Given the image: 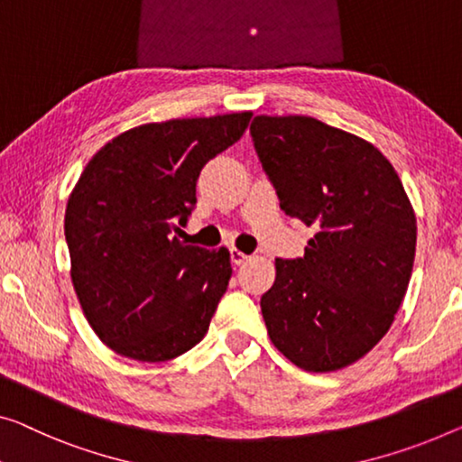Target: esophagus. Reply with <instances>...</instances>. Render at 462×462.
I'll return each mask as SVG.
<instances>
[{
    "mask_svg": "<svg viewBox=\"0 0 462 462\" xmlns=\"http://www.w3.org/2000/svg\"><path fill=\"white\" fill-rule=\"evenodd\" d=\"M230 259H232L234 265H240V263H245L246 259H249V254H245L243 251H238V249H230Z\"/></svg>",
    "mask_w": 462,
    "mask_h": 462,
    "instance_id": "esophagus-1",
    "label": "esophagus"
}]
</instances>
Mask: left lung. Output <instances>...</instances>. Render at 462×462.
<instances>
[{
    "mask_svg": "<svg viewBox=\"0 0 462 462\" xmlns=\"http://www.w3.org/2000/svg\"><path fill=\"white\" fill-rule=\"evenodd\" d=\"M251 134L280 208L315 232L305 257L275 259L261 297L267 334L300 369L348 367L383 338L407 294L415 211L361 136L309 116H257Z\"/></svg>",
    "mask_w": 462,
    "mask_h": 462,
    "instance_id": "left-lung-1",
    "label": "left lung"
}]
</instances>
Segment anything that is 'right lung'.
Segmentation results:
<instances>
[{"instance_id": "right-lung-1", "label": "right lung", "mask_w": 462, "mask_h": 462, "mask_svg": "<svg viewBox=\"0 0 462 462\" xmlns=\"http://www.w3.org/2000/svg\"><path fill=\"white\" fill-rule=\"evenodd\" d=\"M251 116L130 128L74 184L64 217L70 278L88 326L118 355L168 361L208 334L232 275L230 251L184 245L174 232L195 208L205 163L243 136Z\"/></svg>"}]
</instances>
